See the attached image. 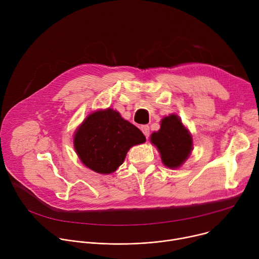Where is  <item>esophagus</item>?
Returning <instances> with one entry per match:
<instances>
[{"label":"esophagus","instance_id":"obj_1","mask_svg":"<svg viewBox=\"0 0 259 259\" xmlns=\"http://www.w3.org/2000/svg\"><path fill=\"white\" fill-rule=\"evenodd\" d=\"M140 129H141L142 133L145 135L146 138L150 136V126H149V125H142V126L140 127Z\"/></svg>","mask_w":259,"mask_h":259}]
</instances>
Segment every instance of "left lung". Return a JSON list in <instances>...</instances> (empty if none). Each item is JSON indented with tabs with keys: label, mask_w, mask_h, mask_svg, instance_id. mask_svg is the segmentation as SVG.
Segmentation results:
<instances>
[{
	"label": "left lung",
	"mask_w": 259,
	"mask_h": 259,
	"mask_svg": "<svg viewBox=\"0 0 259 259\" xmlns=\"http://www.w3.org/2000/svg\"><path fill=\"white\" fill-rule=\"evenodd\" d=\"M151 142L157 146L163 164L171 169L180 167L193 151L191 133L174 114L161 121V128L151 135Z\"/></svg>",
	"instance_id": "1"
}]
</instances>
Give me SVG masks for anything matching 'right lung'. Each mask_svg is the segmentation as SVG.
<instances>
[{
	"instance_id": "add662e5",
	"label": "right lung",
	"mask_w": 259,
	"mask_h": 259,
	"mask_svg": "<svg viewBox=\"0 0 259 259\" xmlns=\"http://www.w3.org/2000/svg\"><path fill=\"white\" fill-rule=\"evenodd\" d=\"M144 141L143 133L112 108L90 114L73 136V146L82 163L101 174L115 172L130 147Z\"/></svg>"
}]
</instances>
